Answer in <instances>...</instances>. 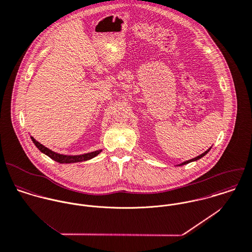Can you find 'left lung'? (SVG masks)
I'll return each instance as SVG.
<instances>
[{"label":"left lung","mask_w":252,"mask_h":252,"mask_svg":"<svg viewBox=\"0 0 252 252\" xmlns=\"http://www.w3.org/2000/svg\"><path fill=\"white\" fill-rule=\"evenodd\" d=\"M211 150V148L210 149H208L206 152H204L203 154H201L200 156H198V157H196V158H192V159H189V160H187V161H185V162H183V163H181V164H179V166H181V165H185V164H188V163H189V162H191V161H195V160H198L199 158H201L202 157H204L209 151Z\"/></svg>","instance_id":"obj_1"}]
</instances>
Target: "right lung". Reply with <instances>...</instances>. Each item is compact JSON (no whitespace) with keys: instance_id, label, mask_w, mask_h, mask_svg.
I'll return each instance as SVG.
<instances>
[{"instance_id":"1","label":"right lung","mask_w":252,"mask_h":252,"mask_svg":"<svg viewBox=\"0 0 252 252\" xmlns=\"http://www.w3.org/2000/svg\"><path fill=\"white\" fill-rule=\"evenodd\" d=\"M31 140L41 153L45 154L46 156L51 158L53 160H55L57 162H60V163H75V162L86 161V160L94 158V157H96L101 152V150H99V151H95V152H93V153L80 155V156H64V155H60L58 153H55V152L49 150L48 148L44 147L39 142H37L33 137H31Z\"/></svg>"}]
</instances>
